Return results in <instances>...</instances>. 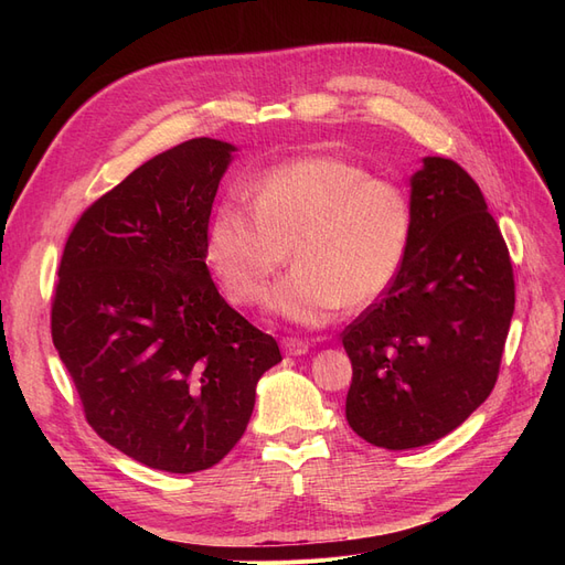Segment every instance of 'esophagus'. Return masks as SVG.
<instances>
[{"label":"esophagus","instance_id":"obj_1","mask_svg":"<svg viewBox=\"0 0 565 565\" xmlns=\"http://www.w3.org/2000/svg\"><path fill=\"white\" fill-rule=\"evenodd\" d=\"M309 349H311V344L303 339H295V337L282 339V351L287 355H303V353H309Z\"/></svg>","mask_w":565,"mask_h":565}]
</instances>
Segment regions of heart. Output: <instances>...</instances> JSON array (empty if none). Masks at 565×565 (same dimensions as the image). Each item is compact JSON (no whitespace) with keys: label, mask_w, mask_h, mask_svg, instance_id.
Returning <instances> with one entry per match:
<instances>
[{"label":"heart","mask_w":565,"mask_h":565,"mask_svg":"<svg viewBox=\"0 0 565 565\" xmlns=\"http://www.w3.org/2000/svg\"><path fill=\"white\" fill-rule=\"evenodd\" d=\"M249 204L224 200L207 228V264L235 303H256L287 262L268 309L301 328L365 306L396 280L413 235L407 193L339 158H301L247 183Z\"/></svg>","instance_id":"b5f03b06"}]
</instances>
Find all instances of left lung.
Here are the masks:
<instances>
[{"mask_svg":"<svg viewBox=\"0 0 565 565\" xmlns=\"http://www.w3.org/2000/svg\"><path fill=\"white\" fill-rule=\"evenodd\" d=\"M409 188L403 268L341 332L349 426L386 450L429 446L490 396L516 299L507 243L465 169L424 158Z\"/></svg>","mask_w":565,"mask_h":565,"instance_id":"obj_1","label":"left lung"}]
</instances>
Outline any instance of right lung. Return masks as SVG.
<instances>
[{
	"instance_id": "1",
	"label": "right lung",
	"mask_w": 565,
	"mask_h": 565,
	"mask_svg": "<svg viewBox=\"0 0 565 565\" xmlns=\"http://www.w3.org/2000/svg\"><path fill=\"white\" fill-rule=\"evenodd\" d=\"M235 146L191 139L98 198L67 237L51 339L92 429L150 469L214 467L243 438L278 341L226 303L204 264Z\"/></svg>"
}]
</instances>
